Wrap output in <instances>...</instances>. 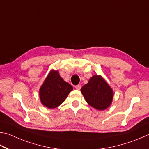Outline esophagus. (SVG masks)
I'll list each match as a JSON object with an SVG mask.
<instances>
[{
    "mask_svg": "<svg viewBox=\"0 0 149 149\" xmlns=\"http://www.w3.org/2000/svg\"><path fill=\"white\" fill-rule=\"evenodd\" d=\"M75 88H76L77 90H80V88H81V86H80V84H78L77 86H75Z\"/></svg>",
    "mask_w": 149,
    "mask_h": 149,
    "instance_id": "1",
    "label": "esophagus"
}]
</instances>
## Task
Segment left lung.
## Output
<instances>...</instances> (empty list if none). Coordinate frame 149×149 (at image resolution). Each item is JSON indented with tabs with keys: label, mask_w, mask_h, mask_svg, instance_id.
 <instances>
[{
	"label": "left lung",
	"mask_w": 149,
	"mask_h": 149,
	"mask_svg": "<svg viewBox=\"0 0 149 149\" xmlns=\"http://www.w3.org/2000/svg\"><path fill=\"white\" fill-rule=\"evenodd\" d=\"M80 91L88 105L98 111L107 109L113 102V90L101 75L92 76Z\"/></svg>",
	"instance_id": "obj_1"
}]
</instances>
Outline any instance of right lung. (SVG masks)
<instances>
[{"mask_svg": "<svg viewBox=\"0 0 149 149\" xmlns=\"http://www.w3.org/2000/svg\"><path fill=\"white\" fill-rule=\"evenodd\" d=\"M73 88L60 77L57 70L52 69L39 90L40 102L48 109H54L64 102Z\"/></svg>", "mask_w": 149, "mask_h": 149, "instance_id": "add662e5", "label": "right lung"}]
</instances>
